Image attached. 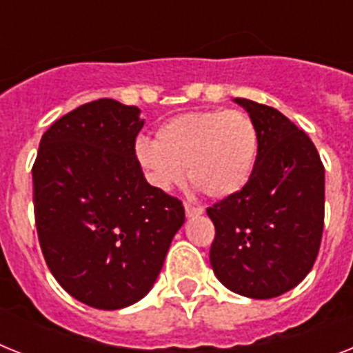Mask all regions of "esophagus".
Returning <instances> with one entry per match:
<instances>
[{
  "mask_svg": "<svg viewBox=\"0 0 353 353\" xmlns=\"http://www.w3.org/2000/svg\"><path fill=\"white\" fill-rule=\"evenodd\" d=\"M183 209H185V214H188V216H198V214H202L203 212V208H200V205H193V203H189V202L183 203Z\"/></svg>",
  "mask_w": 353,
  "mask_h": 353,
  "instance_id": "obj_1",
  "label": "esophagus"
}]
</instances>
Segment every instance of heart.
<instances>
[{
  "label": "heart",
  "mask_w": 353,
  "mask_h": 353,
  "mask_svg": "<svg viewBox=\"0 0 353 353\" xmlns=\"http://www.w3.org/2000/svg\"><path fill=\"white\" fill-rule=\"evenodd\" d=\"M260 153L254 121L240 110L191 112L165 121L155 142L141 139L135 157L159 189L182 182L209 198L240 193L252 179Z\"/></svg>",
  "instance_id": "b5f03b06"
}]
</instances>
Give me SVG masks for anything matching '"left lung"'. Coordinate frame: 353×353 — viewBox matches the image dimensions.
<instances>
[{"instance_id":"1","label":"left lung","mask_w":353,"mask_h":353,"mask_svg":"<svg viewBox=\"0 0 353 353\" xmlns=\"http://www.w3.org/2000/svg\"><path fill=\"white\" fill-rule=\"evenodd\" d=\"M260 133L252 179L208 208L214 223L209 260L229 290L270 299L314 267L325 223V165L310 137L283 113L236 99Z\"/></svg>"}]
</instances>
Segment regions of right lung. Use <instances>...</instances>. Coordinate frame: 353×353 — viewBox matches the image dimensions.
I'll return each instance as SVG.
<instances>
[{
	"instance_id": "right-lung-1",
	"label": "right lung",
	"mask_w": 353,
	"mask_h": 353,
	"mask_svg": "<svg viewBox=\"0 0 353 353\" xmlns=\"http://www.w3.org/2000/svg\"><path fill=\"white\" fill-rule=\"evenodd\" d=\"M139 113L113 99L83 104L45 131L32 165L46 265L70 296L103 310L150 292L185 220L179 198L145 182Z\"/></svg>"
}]
</instances>
